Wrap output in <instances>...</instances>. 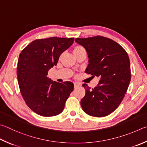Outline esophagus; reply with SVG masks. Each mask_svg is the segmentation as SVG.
<instances>
[{
  "mask_svg": "<svg viewBox=\"0 0 147 147\" xmlns=\"http://www.w3.org/2000/svg\"><path fill=\"white\" fill-rule=\"evenodd\" d=\"M74 87H75V88H78L79 87L82 86V85L80 84V83H78V82H74Z\"/></svg>",
  "mask_w": 147,
  "mask_h": 147,
  "instance_id": "34e87169",
  "label": "esophagus"
}]
</instances>
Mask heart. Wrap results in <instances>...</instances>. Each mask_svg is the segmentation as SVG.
<instances>
[{
  "instance_id": "obj_1",
  "label": "heart",
  "mask_w": 147,
  "mask_h": 147,
  "mask_svg": "<svg viewBox=\"0 0 147 147\" xmlns=\"http://www.w3.org/2000/svg\"><path fill=\"white\" fill-rule=\"evenodd\" d=\"M82 48H83L82 47H81V46H76L75 48H74V51H75V50H77V49H82Z\"/></svg>"
}]
</instances>
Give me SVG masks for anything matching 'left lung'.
<instances>
[{"label":"left lung","instance_id":"1","mask_svg":"<svg viewBox=\"0 0 147 147\" xmlns=\"http://www.w3.org/2000/svg\"><path fill=\"white\" fill-rule=\"evenodd\" d=\"M87 51L89 65L85 73L100 78L99 84L92 88L83 84L85 95L81 106L85 113L104 117L118 107L131 79L129 56L119 44L107 37L96 36L75 38Z\"/></svg>","mask_w":147,"mask_h":147}]
</instances>
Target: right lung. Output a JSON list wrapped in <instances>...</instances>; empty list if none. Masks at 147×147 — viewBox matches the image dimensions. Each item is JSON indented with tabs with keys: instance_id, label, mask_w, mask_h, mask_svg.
<instances>
[{
	"instance_id": "1",
	"label": "right lung",
	"mask_w": 147,
	"mask_h": 147,
	"mask_svg": "<svg viewBox=\"0 0 147 147\" xmlns=\"http://www.w3.org/2000/svg\"><path fill=\"white\" fill-rule=\"evenodd\" d=\"M74 40L58 37L37 39L19 55L17 78L20 93L27 105L38 115L49 117L60 114L73 90L72 82H53L47 75Z\"/></svg>"
}]
</instances>
